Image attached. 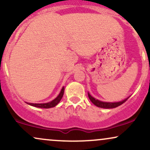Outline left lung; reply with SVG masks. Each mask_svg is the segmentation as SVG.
I'll use <instances>...</instances> for the list:
<instances>
[{
  "mask_svg": "<svg viewBox=\"0 0 150 150\" xmlns=\"http://www.w3.org/2000/svg\"><path fill=\"white\" fill-rule=\"evenodd\" d=\"M88 96H89L90 100H91V101L96 106H97V107H98V108H108V109H109V108H115L118 107V106L121 105L123 104L124 103H125L126 101H127V99L129 98H128L124 99V100H122V101H120V102L106 103V102L100 101V100H97V99H95L93 97L91 96L90 95L89 93H88Z\"/></svg>",
  "mask_w": 150,
  "mask_h": 150,
  "instance_id": "1",
  "label": "left lung"
}]
</instances>
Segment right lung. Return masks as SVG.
I'll return each instance as SVG.
<instances>
[{
    "instance_id": "add662e5",
    "label": "right lung",
    "mask_w": 150,
    "mask_h": 150,
    "mask_svg": "<svg viewBox=\"0 0 150 150\" xmlns=\"http://www.w3.org/2000/svg\"><path fill=\"white\" fill-rule=\"evenodd\" d=\"M64 87H63L62 89H61V91L60 93L59 94V96H58L55 99H54L53 100H52L51 102L47 103H28V104L30 105L34 106V107L40 108H50L55 107V106L57 105L59 102H60L61 99L62 98L63 96H64Z\"/></svg>"
}]
</instances>
